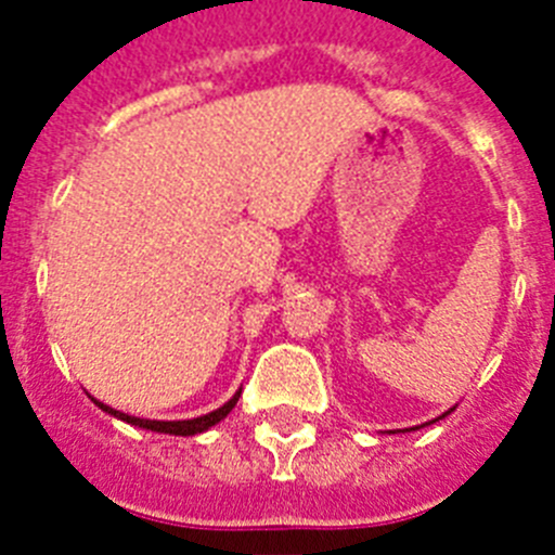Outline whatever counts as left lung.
<instances>
[{
	"mask_svg": "<svg viewBox=\"0 0 555 555\" xmlns=\"http://www.w3.org/2000/svg\"><path fill=\"white\" fill-rule=\"evenodd\" d=\"M425 425H428V423H425Z\"/></svg>",
	"mask_w": 555,
	"mask_h": 555,
	"instance_id": "8db88e82",
	"label": "left lung"
}]
</instances>
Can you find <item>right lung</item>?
I'll use <instances>...</instances> for the list:
<instances>
[{"label":"right lung","mask_w":555,"mask_h":555,"mask_svg":"<svg viewBox=\"0 0 555 555\" xmlns=\"http://www.w3.org/2000/svg\"><path fill=\"white\" fill-rule=\"evenodd\" d=\"M238 397H242V389L235 391V395L230 397V400H228V403L222 405V409L210 411V414H203V416H194V420H175V423H164V420H141V416L121 414V411H116V409H111V405L100 403V400H94V397H91V400H94V403L100 405V409L105 411V414L116 416V420H125V423H130V425H139V428L155 430V434H171V436H194V434H203V430L214 428V425H217V423H222L224 416H228L230 411H233V405L238 403Z\"/></svg>","instance_id":"1"}]
</instances>
